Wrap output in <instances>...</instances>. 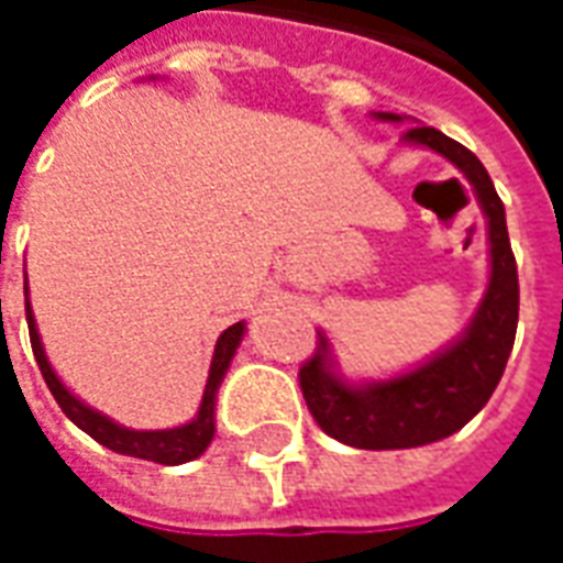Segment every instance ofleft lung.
Returning a JSON list of instances; mask_svg holds the SVG:
<instances>
[{"label": "left lung", "instance_id": "left-lung-1", "mask_svg": "<svg viewBox=\"0 0 563 563\" xmlns=\"http://www.w3.org/2000/svg\"><path fill=\"white\" fill-rule=\"evenodd\" d=\"M377 120L404 123V117ZM404 144L434 150L459 168L473 186L488 229V286L476 313L455 341L422 365L386 379L353 383L338 371L331 341L317 331L313 358L301 365V391L317 424L334 440L355 449H413L455 434L483 410L512 353L519 325V271L509 246L507 213L485 165L440 129H407Z\"/></svg>", "mask_w": 563, "mask_h": 563}]
</instances>
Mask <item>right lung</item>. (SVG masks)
I'll return each instance as SVG.
<instances>
[{
  "label": "right lung",
  "mask_w": 563,
  "mask_h": 563,
  "mask_svg": "<svg viewBox=\"0 0 563 563\" xmlns=\"http://www.w3.org/2000/svg\"><path fill=\"white\" fill-rule=\"evenodd\" d=\"M23 292H30L26 283H23ZM26 322H30L32 353H35V362H38V371H42L47 389H51V395L56 398V404L63 407V413L78 424L80 431H87L92 440H99V443L111 449V452L132 455V459L156 461V464H186V461L198 459V455L210 446L213 431H217V391H220V383L225 379V371L232 367V358L234 353H238V346L244 341L246 322H234V325H229V329L220 334L217 346H213L208 383H205V395H201V404H198V413L186 424L162 428V431H135V428H123V424H117L114 419H108V416L99 413V410H92L90 404L80 401L78 395H71V391L66 389V383L56 377L54 365L47 362V353H44L42 334H38V325H35V313H32L30 298H26Z\"/></svg>",
  "instance_id": "1"
}]
</instances>
